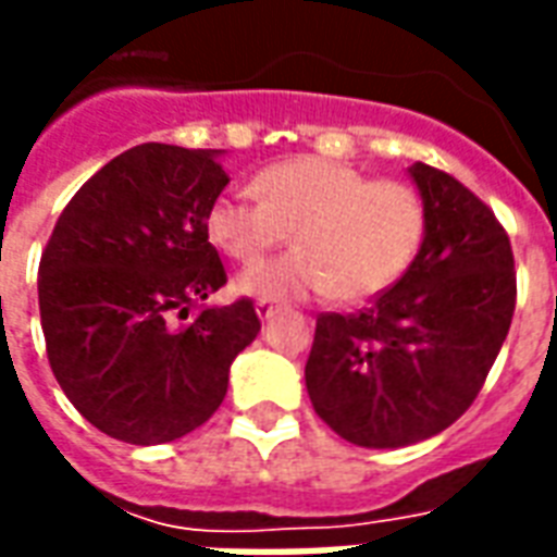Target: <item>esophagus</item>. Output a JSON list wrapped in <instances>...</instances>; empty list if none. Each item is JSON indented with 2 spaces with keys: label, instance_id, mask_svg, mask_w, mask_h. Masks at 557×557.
<instances>
[{
  "label": "esophagus",
  "instance_id": "esophagus-1",
  "mask_svg": "<svg viewBox=\"0 0 557 557\" xmlns=\"http://www.w3.org/2000/svg\"><path fill=\"white\" fill-rule=\"evenodd\" d=\"M277 310H280V304H274V300H268V298L257 300V315L262 321L271 319V315H274V312H277Z\"/></svg>",
  "mask_w": 557,
  "mask_h": 557
}]
</instances>
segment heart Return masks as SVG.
Returning <instances> with one entry per match:
<instances>
[{"instance_id": "1", "label": "heart", "mask_w": 557, "mask_h": 557, "mask_svg": "<svg viewBox=\"0 0 557 557\" xmlns=\"http://www.w3.org/2000/svg\"><path fill=\"white\" fill-rule=\"evenodd\" d=\"M257 200L215 197L206 238L238 265H257L286 242L298 250L247 271L238 289L257 298L331 292L357 304L393 289L428 238V203L401 180H372L354 164L298 156L253 176Z\"/></svg>"}]
</instances>
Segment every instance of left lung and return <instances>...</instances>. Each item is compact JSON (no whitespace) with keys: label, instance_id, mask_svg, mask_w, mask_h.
Segmentation results:
<instances>
[{"label":"left lung","instance_id":"left-lung-1","mask_svg":"<svg viewBox=\"0 0 557 557\" xmlns=\"http://www.w3.org/2000/svg\"><path fill=\"white\" fill-rule=\"evenodd\" d=\"M410 176L428 203L422 253L360 312H321L304 372L321 422L354 446H413L457 422L517 307L513 250L490 206L431 164Z\"/></svg>","mask_w":557,"mask_h":557}]
</instances>
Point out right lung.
<instances>
[{
    "label": "right lung",
    "mask_w": 557,
    "mask_h": 557,
    "mask_svg": "<svg viewBox=\"0 0 557 557\" xmlns=\"http://www.w3.org/2000/svg\"><path fill=\"white\" fill-rule=\"evenodd\" d=\"M226 183L218 150L138 144L55 221L37 268L40 327L55 381L102 434L132 446L191 434L257 339L250 298L200 307L226 283L203 230Z\"/></svg>",
    "instance_id": "1"
}]
</instances>
